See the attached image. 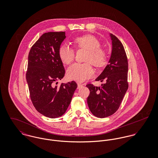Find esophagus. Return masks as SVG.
Segmentation results:
<instances>
[{"instance_id":"34e87169","label":"esophagus","mask_w":158,"mask_h":158,"mask_svg":"<svg viewBox=\"0 0 158 158\" xmlns=\"http://www.w3.org/2000/svg\"><path fill=\"white\" fill-rule=\"evenodd\" d=\"M77 85H78V89H79L81 86L85 85V84H83V83H78Z\"/></svg>"}]
</instances>
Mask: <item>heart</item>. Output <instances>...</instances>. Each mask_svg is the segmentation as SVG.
I'll return each mask as SVG.
<instances>
[{"mask_svg": "<svg viewBox=\"0 0 158 158\" xmlns=\"http://www.w3.org/2000/svg\"><path fill=\"white\" fill-rule=\"evenodd\" d=\"M74 43L77 48L87 50L85 61L88 63H74L68 68V78L77 81H83L90 78L94 74V69L90 62L94 66L100 68L106 64V53L101 48L100 41L95 36L85 35L76 38ZM58 55L61 61L66 64H70L74 59L75 51L69 45L63 44L58 49Z\"/></svg>", "mask_w": 158, "mask_h": 158, "instance_id": "heart-1", "label": "heart"}]
</instances>
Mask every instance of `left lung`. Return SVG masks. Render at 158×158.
I'll use <instances>...</instances> for the list:
<instances>
[{
  "mask_svg": "<svg viewBox=\"0 0 158 158\" xmlns=\"http://www.w3.org/2000/svg\"><path fill=\"white\" fill-rule=\"evenodd\" d=\"M110 37L112 52L109 64L95 79L106 83L101 87L92 84L86 85L90 90L87 99L89 108L98 118H105L115 113L128 88V64L123 45L113 34H110Z\"/></svg>",
  "mask_w": 158,
  "mask_h": 158,
  "instance_id": "8db88e82",
  "label": "left lung"
}]
</instances>
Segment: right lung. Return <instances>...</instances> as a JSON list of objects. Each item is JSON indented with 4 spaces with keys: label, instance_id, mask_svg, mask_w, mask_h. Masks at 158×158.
<instances>
[{
    "label": "right lung",
    "instance_id": "add662e5",
    "mask_svg": "<svg viewBox=\"0 0 158 158\" xmlns=\"http://www.w3.org/2000/svg\"><path fill=\"white\" fill-rule=\"evenodd\" d=\"M65 38L64 31L45 33L28 54L26 80L31 100L39 113L52 118L66 113L77 88L74 81L55 85L65 74L58 55V49Z\"/></svg>",
    "mask_w": 158,
    "mask_h": 158
}]
</instances>
